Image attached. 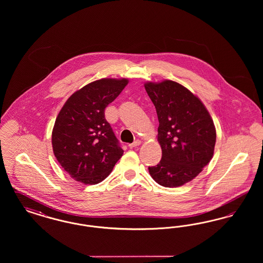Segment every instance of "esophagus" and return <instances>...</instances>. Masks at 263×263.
<instances>
[{"instance_id":"obj_1","label":"esophagus","mask_w":263,"mask_h":263,"mask_svg":"<svg viewBox=\"0 0 263 263\" xmlns=\"http://www.w3.org/2000/svg\"><path fill=\"white\" fill-rule=\"evenodd\" d=\"M141 144V141L140 140H136V141H134L132 144H129V148H136V147H138L139 145Z\"/></svg>"}]
</instances>
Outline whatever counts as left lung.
Here are the masks:
<instances>
[{
    "instance_id": "1",
    "label": "left lung",
    "mask_w": 263,
    "mask_h": 263,
    "mask_svg": "<svg viewBox=\"0 0 263 263\" xmlns=\"http://www.w3.org/2000/svg\"><path fill=\"white\" fill-rule=\"evenodd\" d=\"M145 88L157 110L163 153L160 163L149 166V173L162 186H181L211 161L216 143L214 122L201 100L176 82L147 83Z\"/></svg>"
}]
</instances>
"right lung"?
I'll return each mask as SVG.
<instances>
[{
  "label": "right lung",
  "mask_w": 263,
  "mask_h": 263,
  "mask_svg": "<svg viewBox=\"0 0 263 263\" xmlns=\"http://www.w3.org/2000/svg\"><path fill=\"white\" fill-rule=\"evenodd\" d=\"M128 84L101 79L77 90L63 105L52 131L57 161L77 181L97 184L106 178L123 150L104 110Z\"/></svg>",
  "instance_id": "right-lung-1"
}]
</instances>
